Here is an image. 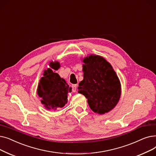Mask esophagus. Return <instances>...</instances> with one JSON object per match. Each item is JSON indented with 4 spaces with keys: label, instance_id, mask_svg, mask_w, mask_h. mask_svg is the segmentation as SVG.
Instances as JSON below:
<instances>
[{
    "label": "esophagus",
    "instance_id": "obj_1",
    "mask_svg": "<svg viewBox=\"0 0 156 156\" xmlns=\"http://www.w3.org/2000/svg\"><path fill=\"white\" fill-rule=\"evenodd\" d=\"M72 91L73 92H76V90H77V85L76 84H73L72 86Z\"/></svg>",
    "mask_w": 156,
    "mask_h": 156
}]
</instances>
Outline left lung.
I'll list each match as a JSON object with an SVG mask.
<instances>
[{"label":"left lung","instance_id":"obj_1","mask_svg":"<svg viewBox=\"0 0 156 156\" xmlns=\"http://www.w3.org/2000/svg\"><path fill=\"white\" fill-rule=\"evenodd\" d=\"M83 62L84 79L79 84V93L85 96L94 112L107 113L119 100V80L112 66L100 56L90 55Z\"/></svg>","mask_w":156,"mask_h":156}]
</instances>
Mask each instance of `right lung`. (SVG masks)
Returning <instances> with one entry per match:
<instances>
[{
  "mask_svg": "<svg viewBox=\"0 0 156 156\" xmlns=\"http://www.w3.org/2000/svg\"><path fill=\"white\" fill-rule=\"evenodd\" d=\"M55 70L60 67L59 63L51 65ZM38 86L37 93L41 102L47 108L56 109L63 107L67 103L68 92L71 91L65 80L50 69L44 72Z\"/></svg>",
  "mask_w": 156,
  "mask_h": 156,
  "instance_id": "1",
  "label": "right lung"
}]
</instances>
